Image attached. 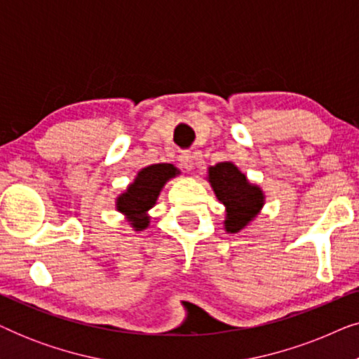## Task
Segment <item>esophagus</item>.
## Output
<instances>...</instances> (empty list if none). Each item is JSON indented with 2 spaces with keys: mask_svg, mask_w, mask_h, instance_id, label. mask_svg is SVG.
<instances>
[{
  "mask_svg": "<svg viewBox=\"0 0 359 359\" xmlns=\"http://www.w3.org/2000/svg\"><path fill=\"white\" fill-rule=\"evenodd\" d=\"M180 163L184 170H194V154H191V151H183V154L180 155Z\"/></svg>",
  "mask_w": 359,
  "mask_h": 359,
  "instance_id": "34e87169",
  "label": "esophagus"
}]
</instances>
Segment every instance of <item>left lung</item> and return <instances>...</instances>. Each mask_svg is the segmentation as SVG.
<instances>
[{
    "label": "left lung",
    "instance_id": "8db88e82",
    "mask_svg": "<svg viewBox=\"0 0 359 359\" xmlns=\"http://www.w3.org/2000/svg\"><path fill=\"white\" fill-rule=\"evenodd\" d=\"M205 180L219 203L224 204V229L227 233H238L247 229L262 212L266 201L264 191L252 183L233 161H220L209 166Z\"/></svg>",
    "mask_w": 359,
    "mask_h": 359
}]
</instances>
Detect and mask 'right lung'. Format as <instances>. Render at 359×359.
<instances>
[{
  "mask_svg": "<svg viewBox=\"0 0 359 359\" xmlns=\"http://www.w3.org/2000/svg\"><path fill=\"white\" fill-rule=\"evenodd\" d=\"M181 171L171 163H155L142 168L135 178L116 198V210L124 215L135 232H142L150 225L149 210L158 201L165 184L180 176Z\"/></svg>",
  "mask_w": 359,
  "mask_h": 359,
  "instance_id": "1",
  "label": "right lung"
}]
</instances>
